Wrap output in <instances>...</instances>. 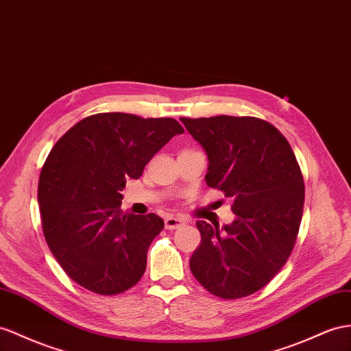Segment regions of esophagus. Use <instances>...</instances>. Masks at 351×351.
<instances>
[{
  "label": "esophagus",
  "instance_id": "esophagus-1",
  "mask_svg": "<svg viewBox=\"0 0 351 351\" xmlns=\"http://www.w3.org/2000/svg\"><path fill=\"white\" fill-rule=\"evenodd\" d=\"M184 223H185L184 219L175 218V217H167V218L165 219V227H166L167 230H176L178 227L184 226Z\"/></svg>",
  "mask_w": 351,
  "mask_h": 351
}]
</instances>
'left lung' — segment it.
<instances>
[{"mask_svg": "<svg viewBox=\"0 0 351 351\" xmlns=\"http://www.w3.org/2000/svg\"><path fill=\"white\" fill-rule=\"evenodd\" d=\"M185 129L209 158L206 182L231 200L236 221L202 234L190 268L222 300L252 295L271 282L291 256L304 209V178L293 151L273 124L256 117L185 119Z\"/></svg>", "mask_w": 351, "mask_h": 351, "instance_id": "1", "label": "left lung"}]
</instances>
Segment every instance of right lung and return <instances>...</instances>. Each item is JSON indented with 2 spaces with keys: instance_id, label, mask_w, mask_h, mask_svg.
<instances>
[{
  "instance_id": "add662e5",
  "label": "right lung",
  "mask_w": 351,
  "mask_h": 351,
  "mask_svg": "<svg viewBox=\"0 0 351 351\" xmlns=\"http://www.w3.org/2000/svg\"><path fill=\"white\" fill-rule=\"evenodd\" d=\"M179 133L175 119L101 112L51 148L38 181L43 232L59 265L87 291L123 293L145 273L165 222L156 213L123 212L120 191Z\"/></svg>"
}]
</instances>
